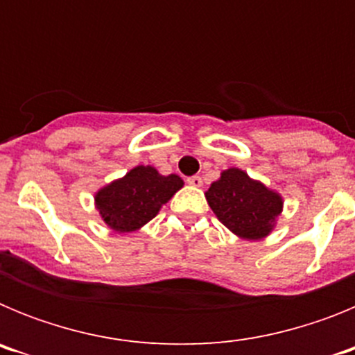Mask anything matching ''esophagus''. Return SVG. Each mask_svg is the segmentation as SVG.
<instances>
[{
    "label": "esophagus",
    "mask_w": 355,
    "mask_h": 355,
    "mask_svg": "<svg viewBox=\"0 0 355 355\" xmlns=\"http://www.w3.org/2000/svg\"><path fill=\"white\" fill-rule=\"evenodd\" d=\"M187 183L190 184V187L200 188V187H202V178H200V175H192V178H188Z\"/></svg>",
    "instance_id": "34e87169"
}]
</instances>
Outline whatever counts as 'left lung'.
Segmentation results:
<instances>
[{"label": "left lung", "instance_id": "8db88e82", "mask_svg": "<svg viewBox=\"0 0 355 355\" xmlns=\"http://www.w3.org/2000/svg\"><path fill=\"white\" fill-rule=\"evenodd\" d=\"M206 200L216 218L243 240L268 236L283 211V197L236 167L213 181Z\"/></svg>", "mask_w": 355, "mask_h": 355}]
</instances>
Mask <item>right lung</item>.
Wrapping results in <instances>:
<instances>
[{"label":"right lung","instance_id":"add662e5","mask_svg":"<svg viewBox=\"0 0 355 355\" xmlns=\"http://www.w3.org/2000/svg\"><path fill=\"white\" fill-rule=\"evenodd\" d=\"M183 184L180 175H162L150 165H137L121 180L97 190L94 202L110 229L131 233L153 220Z\"/></svg>","mask_w":355,"mask_h":355}]
</instances>
